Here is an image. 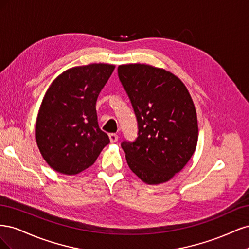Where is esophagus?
Segmentation results:
<instances>
[{"instance_id":"esophagus-1","label":"esophagus","mask_w":249,"mask_h":249,"mask_svg":"<svg viewBox=\"0 0 249 249\" xmlns=\"http://www.w3.org/2000/svg\"><path fill=\"white\" fill-rule=\"evenodd\" d=\"M109 138H110V141L112 142V143H114V142H116L117 140H118V136L116 134H109Z\"/></svg>"}]
</instances>
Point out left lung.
Returning <instances> with one entry per match:
<instances>
[{"mask_svg":"<svg viewBox=\"0 0 249 249\" xmlns=\"http://www.w3.org/2000/svg\"><path fill=\"white\" fill-rule=\"evenodd\" d=\"M138 123L136 140L122 147L131 170L148 185L167 182L182 170L198 139L196 111L177 76L147 64L118 66Z\"/></svg>","mask_w":249,"mask_h":249,"instance_id":"8db88e82","label":"left lung"}]
</instances>
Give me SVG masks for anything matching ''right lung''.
Listing matches in <instances>:
<instances>
[{
	"instance_id": "obj_1",
	"label": "right lung",
	"mask_w": 249,
	"mask_h": 249,
	"mask_svg": "<svg viewBox=\"0 0 249 249\" xmlns=\"http://www.w3.org/2000/svg\"><path fill=\"white\" fill-rule=\"evenodd\" d=\"M115 65L72 67L53 81L36 119L35 138L43 159L57 172L77 175L109 144L97 124L95 104Z\"/></svg>"
}]
</instances>
